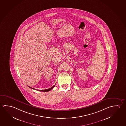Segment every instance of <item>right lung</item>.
Masks as SVG:
<instances>
[{
	"label": "right lung",
	"mask_w": 126,
	"mask_h": 126,
	"mask_svg": "<svg viewBox=\"0 0 126 126\" xmlns=\"http://www.w3.org/2000/svg\"><path fill=\"white\" fill-rule=\"evenodd\" d=\"M55 85H54L53 86V87H52L51 88H49V89L43 90H38V91H43V92H47V91H50V90H51L53 89V88H54V87H55ZM30 87V88H31L32 89H34V88H32V87ZM35 90H36V89H35ZM36 90L38 91V90Z\"/></svg>",
	"instance_id": "add662e5"
}]
</instances>
